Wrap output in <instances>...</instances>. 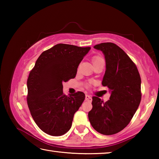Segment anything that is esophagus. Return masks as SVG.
<instances>
[{
    "label": "esophagus",
    "mask_w": 159,
    "mask_h": 159,
    "mask_svg": "<svg viewBox=\"0 0 159 159\" xmlns=\"http://www.w3.org/2000/svg\"><path fill=\"white\" fill-rule=\"evenodd\" d=\"M85 100L86 101H89V102H91L92 101V98L90 95H85Z\"/></svg>",
    "instance_id": "obj_1"
}]
</instances>
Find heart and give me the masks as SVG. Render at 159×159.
Segmentation results:
<instances>
[{"mask_svg":"<svg viewBox=\"0 0 159 159\" xmlns=\"http://www.w3.org/2000/svg\"><path fill=\"white\" fill-rule=\"evenodd\" d=\"M102 60H103V59H102L101 57H99V56H95V57H94L93 59V62L95 63V62H97V61H99Z\"/></svg>","mask_w":159,"mask_h":159,"instance_id":"heart-1","label":"heart"}]
</instances>
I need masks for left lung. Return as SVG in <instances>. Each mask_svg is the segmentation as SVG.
Returning a JSON list of instances; mask_svg holds the SVG:
<instances>
[{"instance_id": "8db88e82", "label": "left lung", "mask_w": 159, "mask_h": 159, "mask_svg": "<svg viewBox=\"0 0 159 159\" xmlns=\"http://www.w3.org/2000/svg\"><path fill=\"white\" fill-rule=\"evenodd\" d=\"M94 48L103 52L106 71L102 84L111 93L104 102L93 97L88 118L93 128L105 135L124 129L133 117L141 101V79L138 68L121 48L113 43H102Z\"/></svg>"}]
</instances>
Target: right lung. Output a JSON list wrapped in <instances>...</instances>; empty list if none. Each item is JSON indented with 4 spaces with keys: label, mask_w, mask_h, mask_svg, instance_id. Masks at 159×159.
Segmentation results:
<instances>
[{
    "label": "right lung",
    "mask_w": 159,
    "mask_h": 159,
    "mask_svg": "<svg viewBox=\"0 0 159 159\" xmlns=\"http://www.w3.org/2000/svg\"><path fill=\"white\" fill-rule=\"evenodd\" d=\"M90 47L60 43L44 51L36 61L27 80V104L39 128L52 136H61L71 127L74 114L85 94L63 93V82L74 79L80 61Z\"/></svg>",
    "instance_id": "add662e5"
}]
</instances>
